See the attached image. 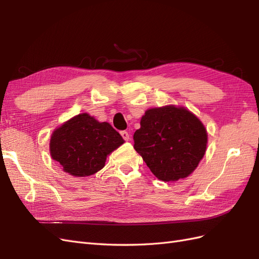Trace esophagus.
Returning <instances> with one entry per match:
<instances>
[{
	"label": "esophagus",
	"mask_w": 259,
	"mask_h": 259,
	"mask_svg": "<svg viewBox=\"0 0 259 259\" xmlns=\"http://www.w3.org/2000/svg\"><path fill=\"white\" fill-rule=\"evenodd\" d=\"M121 135H122L123 139L126 140V142H128V140L131 139V136H130V134H128V133H127L126 131H122V132H121Z\"/></svg>",
	"instance_id": "34e87169"
}]
</instances>
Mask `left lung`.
<instances>
[{"instance_id": "1", "label": "left lung", "mask_w": 259, "mask_h": 259, "mask_svg": "<svg viewBox=\"0 0 259 259\" xmlns=\"http://www.w3.org/2000/svg\"><path fill=\"white\" fill-rule=\"evenodd\" d=\"M133 138L137 153L162 182H177L193 173L207 146V132L199 117L175 105L146 110Z\"/></svg>"}]
</instances>
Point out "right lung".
<instances>
[{
    "instance_id": "right-lung-1",
    "label": "right lung",
    "mask_w": 259,
    "mask_h": 259,
    "mask_svg": "<svg viewBox=\"0 0 259 259\" xmlns=\"http://www.w3.org/2000/svg\"><path fill=\"white\" fill-rule=\"evenodd\" d=\"M123 144L124 139L110 124L84 112L54 130L50 153L66 173L86 177L103 168L107 156Z\"/></svg>"
}]
</instances>
